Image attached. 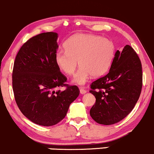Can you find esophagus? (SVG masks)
<instances>
[{"label":"esophagus","mask_w":154,"mask_h":154,"mask_svg":"<svg viewBox=\"0 0 154 154\" xmlns=\"http://www.w3.org/2000/svg\"><path fill=\"white\" fill-rule=\"evenodd\" d=\"M86 89H84V88H82V87H80V93L82 94H85V93H86Z\"/></svg>","instance_id":"obj_1"}]
</instances>
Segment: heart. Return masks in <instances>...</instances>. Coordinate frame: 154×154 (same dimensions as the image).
I'll return each mask as SVG.
<instances>
[{
    "mask_svg": "<svg viewBox=\"0 0 154 154\" xmlns=\"http://www.w3.org/2000/svg\"><path fill=\"white\" fill-rule=\"evenodd\" d=\"M65 51L55 54V62L62 71L68 75L75 73L78 61L81 68L73 82L84 84L91 75L101 76L109 70L115 56V46L111 41L93 34L80 33L65 43Z\"/></svg>",
    "mask_w": 154,
    "mask_h": 154,
    "instance_id": "heart-1",
    "label": "heart"
}]
</instances>
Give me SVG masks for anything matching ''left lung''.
I'll return each instance as SVG.
<instances>
[{"label":"left lung","mask_w":154,"mask_h":154,"mask_svg":"<svg viewBox=\"0 0 154 154\" xmlns=\"http://www.w3.org/2000/svg\"><path fill=\"white\" fill-rule=\"evenodd\" d=\"M143 86L142 64L129 45L116 52L110 71L91 84L96 98L90 116L97 123L110 125L122 121L137 103Z\"/></svg>","instance_id":"obj_1"}]
</instances>
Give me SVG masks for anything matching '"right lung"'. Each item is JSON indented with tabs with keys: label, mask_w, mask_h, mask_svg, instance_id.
I'll use <instances>...</instances> for the list:
<instances>
[{
	"label": "right lung",
	"mask_w": 154,
	"mask_h": 154,
	"mask_svg": "<svg viewBox=\"0 0 154 154\" xmlns=\"http://www.w3.org/2000/svg\"><path fill=\"white\" fill-rule=\"evenodd\" d=\"M57 39V33L48 32L26 41L17 53L12 72L17 106L29 120L44 127L61 122L80 93L77 86L66 84V76L55 62Z\"/></svg>",
	"instance_id": "right-lung-1"
}]
</instances>
